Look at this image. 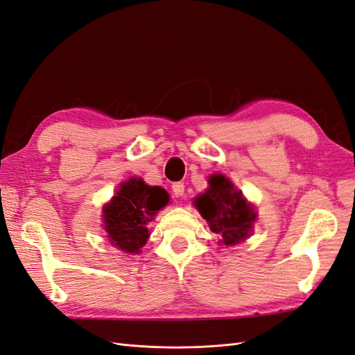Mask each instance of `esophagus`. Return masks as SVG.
<instances>
[{
  "instance_id": "1",
  "label": "esophagus",
  "mask_w": 355,
  "mask_h": 355,
  "mask_svg": "<svg viewBox=\"0 0 355 355\" xmlns=\"http://www.w3.org/2000/svg\"><path fill=\"white\" fill-rule=\"evenodd\" d=\"M171 191H173L175 197H184L185 196V185L182 184V182H175V184L171 185Z\"/></svg>"
}]
</instances>
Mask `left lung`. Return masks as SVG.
<instances>
[{
    "label": "left lung",
    "mask_w": 355,
    "mask_h": 355,
    "mask_svg": "<svg viewBox=\"0 0 355 355\" xmlns=\"http://www.w3.org/2000/svg\"><path fill=\"white\" fill-rule=\"evenodd\" d=\"M209 182L210 188L194 204L210 231L220 235L223 244H239L250 235L256 213L243 198L241 191L234 189L225 176L214 175Z\"/></svg>",
    "instance_id": "8db88e82"
}]
</instances>
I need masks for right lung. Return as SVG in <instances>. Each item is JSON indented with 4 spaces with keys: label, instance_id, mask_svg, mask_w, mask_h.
<instances>
[{
    "label": "right lung",
    "instance_id": "1",
    "mask_svg": "<svg viewBox=\"0 0 355 355\" xmlns=\"http://www.w3.org/2000/svg\"><path fill=\"white\" fill-rule=\"evenodd\" d=\"M167 202L168 194L164 189L149 187L136 178L124 182L112 201L103 207L110 241L125 253L141 252L149 237L148 223Z\"/></svg>",
    "mask_w": 355,
    "mask_h": 355
}]
</instances>
